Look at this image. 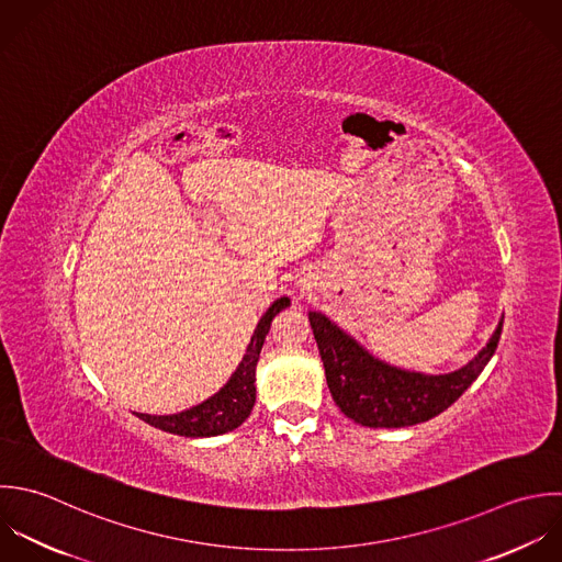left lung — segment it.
<instances>
[{"mask_svg":"<svg viewBox=\"0 0 562 562\" xmlns=\"http://www.w3.org/2000/svg\"><path fill=\"white\" fill-rule=\"evenodd\" d=\"M308 322L335 405L357 425L374 429L412 427L449 409L495 355L504 326L502 319L488 344L460 370L423 374L376 359L319 311H308Z\"/></svg>","mask_w":562,"mask_h":562,"instance_id":"8db88e82","label":"left lung"}]
</instances>
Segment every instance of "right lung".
<instances>
[{
    "mask_svg": "<svg viewBox=\"0 0 562 562\" xmlns=\"http://www.w3.org/2000/svg\"><path fill=\"white\" fill-rule=\"evenodd\" d=\"M289 304H291L289 297H280L267 308V313L260 317L251 335V341L245 350L243 361L238 363L229 381L214 396L179 414H170V416L137 414V418L148 423L155 429L183 436V438H212L240 427L249 418L256 403V366L260 359L262 344L269 335L273 317Z\"/></svg>",
    "mask_w": 562,
    "mask_h": 562,
    "instance_id": "obj_1",
    "label": "right lung"
}]
</instances>
